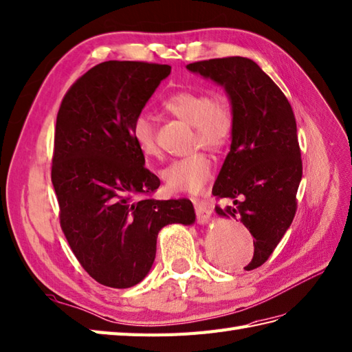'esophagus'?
<instances>
[{
	"instance_id": "esophagus-1",
	"label": "esophagus",
	"mask_w": 352,
	"mask_h": 352,
	"mask_svg": "<svg viewBox=\"0 0 352 352\" xmlns=\"http://www.w3.org/2000/svg\"><path fill=\"white\" fill-rule=\"evenodd\" d=\"M193 206H195V213H196V220H198L199 223H206L208 222L210 214H211V210L207 206L206 202L201 201V199H193Z\"/></svg>"
}]
</instances>
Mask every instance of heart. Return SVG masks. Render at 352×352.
Masks as SVG:
<instances>
[{
	"label": "heart",
	"mask_w": 352,
	"mask_h": 352,
	"mask_svg": "<svg viewBox=\"0 0 352 352\" xmlns=\"http://www.w3.org/2000/svg\"><path fill=\"white\" fill-rule=\"evenodd\" d=\"M165 109L193 127L192 146H204L213 153H222L231 144L235 133V109L230 96L223 93L183 89L165 102ZM132 139L145 159L162 157L157 130L153 120L141 113L132 122ZM213 175V160L207 153L195 151L174 160L162 170V178L170 192L201 193Z\"/></svg>",
	"instance_id": "heart-1"
}]
</instances>
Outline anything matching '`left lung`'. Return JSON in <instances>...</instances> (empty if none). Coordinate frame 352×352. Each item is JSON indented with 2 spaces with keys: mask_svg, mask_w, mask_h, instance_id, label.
Returning a JSON list of instances; mask_svg holds the SVG:
<instances>
[{
  "mask_svg": "<svg viewBox=\"0 0 352 352\" xmlns=\"http://www.w3.org/2000/svg\"><path fill=\"white\" fill-rule=\"evenodd\" d=\"M187 69L223 85L234 103L236 124L231 151L223 162L213 195L234 206L217 214L239 217L253 236L255 270L272 255L297 211L303 163L291 103L259 65L243 56L204 60Z\"/></svg>",
  "mask_w": 352,
  "mask_h": 352,
  "instance_id": "left-lung-1",
  "label": "left lung"
}]
</instances>
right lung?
<instances>
[{
    "label": "right lung",
    "mask_w": 352,
    "mask_h": 352,
    "mask_svg": "<svg viewBox=\"0 0 352 352\" xmlns=\"http://www.w3.org/2000/svg\"><path fill=\"white\" fill-rule=\"evenodd\" d=\"M169 73L168 64L100 63L67 89L56 116L51 179L60 225L79 264L104 287L141 282L162 228L195 220L189 199L150 198L160 179L130 133Z\"/></svg>",
    "instance_id": "add662e5"
}]
</instances>
